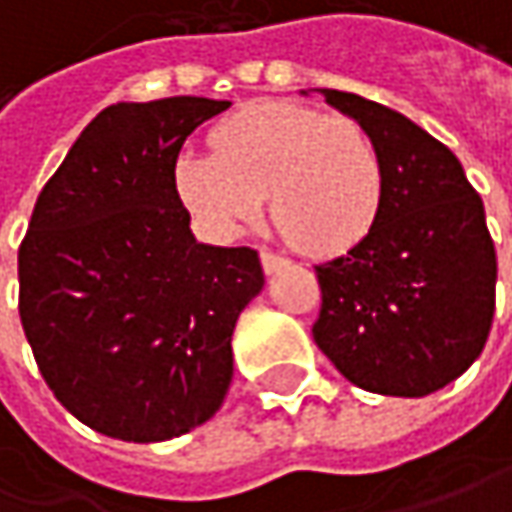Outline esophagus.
Here are the masks:
<instances>
[{
  "label": "esophagus",
  "mask_w": 512,
  "mask_h": 512,
  "mask_svg": "<svg viewBox=\"0 0 512 512\" xmlns=\"http://www.w3.org/2000/svg\"><path fill=\"white\" fill-rule=\"evenodd\" d=\"M286 263H289V260L281 255H275V252H260V266H263V272H266V275H275V272H281Z\"/></svg>",
  "instance_id": "1"
}]
</instances>
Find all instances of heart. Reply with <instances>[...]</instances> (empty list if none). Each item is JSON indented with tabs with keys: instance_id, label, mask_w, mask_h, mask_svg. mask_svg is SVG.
Segmentation results:
<instances>
[{
	"instance_id": "1",
	"label": "heart",
	"mask_w": 512,
	"mask_h": 512,
	"mask_svg": "<svg viewBox=\"0 0 512 512\" xmlns=\"http://www.w3.org/2000/svg\"><path fill=\"white\" fill-rule=\"evenodd\" d=\"M214 153H182L173 191L211 237H237L269 202L272 223L304 255L350 252L374 231L385 170L353 118L266 101L211 133Z\"/></svg>"
}]
</instances>
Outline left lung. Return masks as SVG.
<instances>
[{
    "label": "left lung",
    "instance_id": "left-lung-1",
    "mask_svg": "<svg viewBox=\"0 0 512 512\" xmlns=\"http://www.w3.org/2000/svg\"><path fill=\"white\" fill-rule=\"evenodd\" d=\"M318 92L374 138L385 196L374 231L316 266L313 339L347 382L426 397L464 374L490 336L498 266L484 202L455 153L406 115Z\"/></svg>",
    "mask_w": 512,
    "mask_h": 512
}]
</instances>
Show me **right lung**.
Returning a JSON list of instances; mask_svg holds the SVG:
<instances>
[{
  "instance_id": "obj_1",
  "label": "right lung",
  "mask_w": 512,
  "mask_h": 512,
  "mask_svg": "<svg viewBox=\"0 0 512 512\" xmlns=\"http://www.w3.org/2000/svg\"><path fill=\"white\" fill-rule=\"evenodd\" d=\"M228 106L194 95L106 106L37 196L19 318L54 397L106 437L170 440L226 400L234 324L263 269L255 249L196 240L173 165Z\"/></svg>"
}]
</instances>
